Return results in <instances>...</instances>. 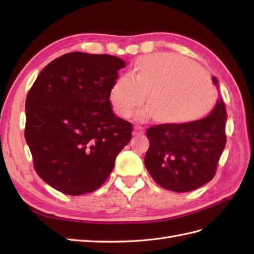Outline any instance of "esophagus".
<instances>
[{"label": "esophagus", "mask_w": 254, "mask_h": 254, "mask_svg": "<svg viewBox=\"0 0 254 254\" xmlns=\"http://www.w3.org/2000/svg\"><path fill=\"white\" fill-rule=\"evenodd\" d=\"M144 133V127L141 126H135L134 127V130H133V134L134 135H141V134Z\"/></svg>", "instance_id": "esophagus-1"}]
</instances>
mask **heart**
Returning a JSON list of instances; mask_svg holds the SVG:
<instances>
[{"instance_id": "b5f03b06", "label": "heart", "mask_w": 254, "mask_h": 254, "mask_svg": "<svg viewBox=\"0 0 254 254\" xmlns=\"http://www.w3.org/2000/svg\"><path fill=\"white\" fill-rule=\"evenodd\" d=\"M156 120L190 123L206 115L216 101L209 76L185 58L158 53L142 58L131 74H123L111 88V102L122 117H130L147 98ZM150 111L139 113L146 118Z\"/></svg>"}]
</instances>
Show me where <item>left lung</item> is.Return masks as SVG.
I'll use <instances>...</instances> for the list:
<instances>
[{"mask_svg":"<svg viewBox=\"0 0 254 254\" xmlns=\"http://www.w3.org/2000/svg\"><path fill=\"white\" fill-rule=\"evenodd\" d=\"M212 80L218 86L216 77ZM226 106L219 97L201 120L148 127L144 164L155 182L167 190L189 192L212 180L226 145Z\"/></svg>","mask_w":254,"mask_h":254,"instance_id":"1","label":"left lung"}]
</instances>
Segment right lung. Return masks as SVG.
I'll use <instances>...</instances> for the list:
<instances>
[{
	"label": "right lung",
	"instance_id": "obj_1",
	"mask_svg": "<svg viewBox=\"0 0 254 254\" xmlns=\"http://www.w3.org/2000/svg\"><path fill=\"white\" fill-rule=\"evenodd\" d=\"M124 66L109 55L66 53L48 64L29 89L25 138L38 176L56 190L94 192L131 141L133 126L116 117L109 99Z\"/></svg>",
	"mask_w": 254,
	"mask_h": 254
}]
</instances>
